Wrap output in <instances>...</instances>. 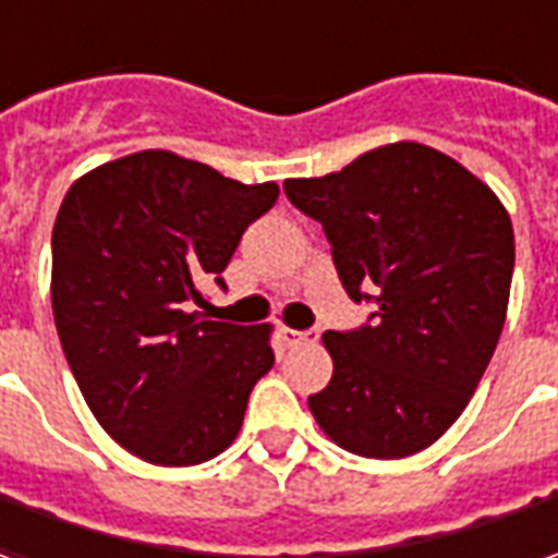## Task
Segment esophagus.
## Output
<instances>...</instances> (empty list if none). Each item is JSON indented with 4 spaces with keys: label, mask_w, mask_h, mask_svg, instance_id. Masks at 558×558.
<instances>
[{
    "label": "esophagus",
    "mask_w": 558,
    "mask_h": 558,
    "mask_svg": "<svg viewBox=\"0 0 558 558\" xmlns=\"http://www.w3.org/2000/svg\"><path fill=\"white\" fill-rule=\"evenodd\" d=\"M283 341L290 347H299V344H317L319 338V329H307V332H299V329H283Z\"/></svg>",
    "instance_id": "34e87169"
}]
</instances>
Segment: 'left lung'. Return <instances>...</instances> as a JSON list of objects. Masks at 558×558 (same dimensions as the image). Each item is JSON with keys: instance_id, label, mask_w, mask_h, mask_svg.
Returning a JSON list of instances; mask_svg holds the SVG:
<instances>
[{"instance_id": "left-lung-1", "label": "left lung", "mask_w": 558, "mask_h": 558, "mask_svg": "<svg viewBox=\"0 0 558 558\" xmlns=\"http://www.w3.org/2000/svg\"><path fill=\"white\" fill-rule=\"evenodd\" d=\"M283 190L323 223L347 295L377 302L372 326L323 335L335 372L307 399L311 414L347 453L426 450L496 353L513 275L510 214L477 174L416 142L374 147Z\"/></svg>"}]
</instances>
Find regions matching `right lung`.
<instances>
[{
  "label": "right lung",
  "instance_id": "1",
  "mask_svg": "<svg viewBox=\"0 0 558 558\" xmlns=\"http://www.w3.org/2000/svg\"><path fill=\"white\" fill-rule=\"evenodd\" d=\"M278 184H241L171 150L81 174L53 223L50 302L99 426L150 465L184 469L239 438L271 326L202 319V283L229 266Z\"/></svg>",
  "mask_w": 558,
  "mask_h": 558
}]
</instances>
